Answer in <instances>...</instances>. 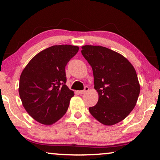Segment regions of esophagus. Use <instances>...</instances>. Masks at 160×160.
Instances as JSON below:
<instances>
[{"mask_svg": "<svg viewBox=\"0 0 160 160\" xmlns=\"http://www.w3.org/2000/svg\"><path fill=\"white\" fill-rule=\"evenodd\" d=\"M88 90H89V88H88V87H85V89H84L83 90H81V91L79 92V93H80V94H85V93L87 92H88Z\"/></svg>", "mask_w": 160, "mask_h": 160, "instance_id": "obj_1", "label": "esophagus"}]
</instances>
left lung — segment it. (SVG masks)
<instances>
[{
	"label": "left lung",
	"instance_id": "left-lung-1",
	"mask_svg": "<svg viewBox=\"0 0 160 160\" xmlns=\"http://www.w3.org/2000/svg\"><path fill=\"white\" fill-rule=\"evenodd\" d=\"M82 53L92 68L94 89L99 94L89 108L100 123L112 126L123 121L134 109L140 87L136 71L121 54L101 46L85 45Z\"/></svg>",
	"mask_w": 160,
	"mask_h": 160
}]
</instances>
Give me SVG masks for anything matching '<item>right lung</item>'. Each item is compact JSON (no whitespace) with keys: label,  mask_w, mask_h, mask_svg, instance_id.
<instances>
[{"label":"right lung","mask_w":160,"mask_h":160,"mask_svg":"<svg viewBox=\"0 0 160 160\" xmlns=\"http://www.w3.org/2000/svg\"><path fill=\"white\" fill-rule=\"evenodd\" d=\"M79 47L56 45L37 53L22 72L19 94L34 120L51 125L66 113L74 92L66 85V66Z\"/></svg>","instance_id":"right-lung-1"}]
</instances>
